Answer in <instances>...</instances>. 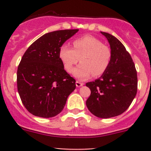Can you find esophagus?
<instances>
[{
	"label": "esophagus",
	"instance_id": "34e87169",
	"mask_svg": "<svg viewBox=\"0 0 151 151\" xmlns=\"http://www.w3.org/2000/svg\"><path fill=\"white\" fill-rule=\"evenodd\" d=\"M84 85L83 83H82V82H78V81H76V87H78V88L82 87V85Z\"/></svg>",
	"mask_w": 151,
	"mask_h": 151
}]
</instances>
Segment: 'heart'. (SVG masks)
Segmentation results:
<instances>
[{"label": "heart", "mask_w": 151, "mask_h": 151, "mask_svg": "<svg viewBox=\"0 0 151 151\" xmlns=\"http://www.w3.org/2000/svg\"><path fill=\"white\" fill-rule=\"evenodd\" d=\"M73 48L67 45L59 49L60 60L64 69L70 73L73 66L80 61L82 63L75 68L73 75L80 80H86L104 74L111 61V50L103 45L101 40L92 35H85L73 42Z\"/></svg>", "instance_id": "heart-1"}]
</instances>
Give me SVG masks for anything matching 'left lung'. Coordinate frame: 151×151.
<instances>
[{"label": "left lung", "instance_id": "1", "mask_svg": "<svg viewBox=\"0 0 151 151\" xmlns=\"http://www.w3.org/2000/svg\"><path fill=\"white\" fill-rule=\"evenodd\" d=\"M110 44L111 61L104 74L86 83L91 95L86 101L89 111L95 116L108 119L120 115L134 100L138 77L132 57L116 37L102 32Z\"/></svg>", "mask_w": 151, "mask_h": 151}]
</instances>
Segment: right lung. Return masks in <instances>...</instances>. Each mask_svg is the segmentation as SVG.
<instances>
[{
  "instance_id": "1",
  "label": "right lung",
  "mask_w": 151,
  "mask_h": 151,
  "mask_svg": "<svg viewBox=\"0 0 151 151\" xmlns=\"http://www.w3.org/2000/svg\"><path fill=\"white\" fill-rule=\"evenodd\" d=\"M78 29L54 31L30 45L17 69V88L26 110L34 116L50 118L59 114L76 80L64 69L59 49Z\"/></svg>"
}]
</instances>
